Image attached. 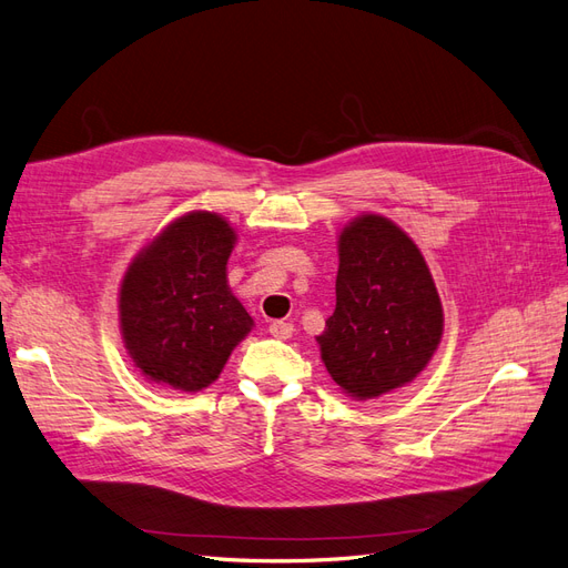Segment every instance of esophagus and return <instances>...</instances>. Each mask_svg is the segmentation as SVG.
Masks as SVG:
<instances>
[{
    "mask_svg": "<svg viewBox=\"0 0 568 568\" xmlns=\"http://www.w3.org/2000/svg\"><path fill=\"white\" fill-rule=\"evenodd\" d=\"M270 334L274 336V338H291V334H294V324L291 322H282V320H277V322H272L270 324Z\"/></svg>",
    "mask_w": 568,
    "mask_h": 568,
    "instance_id": "esophagus-1",
    "label": "esophagus"
}]
</instances>
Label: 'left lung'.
<instances>
[{
  "instance_id": "left-lung-1",
  "label": "left lung",
  "mask_w": 568,
  "mask_h": 568,
  "mask_svg": "<svg viewBox=\"0 0 568 568\" xmlns=\"http://www.w3.org/2000/svg\"><path fill=\"white\" fill-rule=\"evenodd\" d=\"M443 305L412 239L382 215H359L338 236L336 311L317 336L322 363L351 398L409 384L434 357Z\"/></svg>"
}]
</instances>
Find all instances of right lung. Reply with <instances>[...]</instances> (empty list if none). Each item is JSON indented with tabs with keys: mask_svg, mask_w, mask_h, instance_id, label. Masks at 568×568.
Segmentation results:
<instances>
[{
	"mask_svg": "<svg viewBox=\"0 0 568 568\" xmlns=\"http://www.w3.org/2000/svg\"><path fill=\"white\" fill-rule=\"evenodd\" d=\"M236 234L225 217L194 211L142 248L120 284V332L149 382L196 393L211 386L253 326L227 286Z\"/></svg>",
	"mask_w": 568,
	"mask_h": 568,
	"instance_id": "obj_1",
	"label": "right lung"
}]
</instances>
